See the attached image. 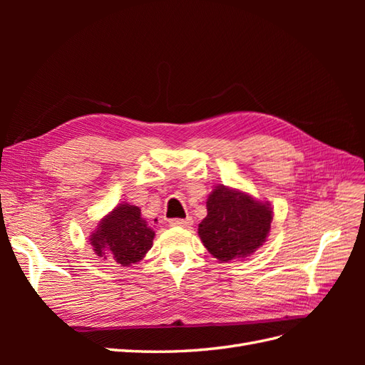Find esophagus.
I'll use <instances>...</instances> for the list:
<instances>
[{"label": "esophagus", "mask_w": 365, "mask_h": 365, "mask_svg": "<svg viewBox=\"0 0 365 365\" xmlns=\"http://www.w3.org/2000/svg\"><path fill=\"white\" fill-rule=\"evenodd\" d=\"M192 224H193V219L192 217H185V219L175 217V219H170V225H173V227L187 228V227H190Z\"/></svg>", "instance_id": "34e87169"}]
</instances>
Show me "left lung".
Returning a JSON list of instances; mask_svg holds the SVG:
<instances>
[{"mask_svg": "<svg viewBox=\"0 0 365 365\" xmlns=\"http://www.w3.org/2000/svg\"><path fill=\"white\" fill-rule=\"evenodd\" d=\"M272 210L239 190L217 185L207 200V216L197 228L204 247L220 262L256 251L271 228Z\"/></svg>", "mask_w": 365, "mask_h": 365, "instance_id": "1", "label": "left lung"}]
</instances>
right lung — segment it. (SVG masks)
<instances>
[{
  "instance_id": "1",
  "label": "right lung",
  "mask_w": 365,
  "mask_h": 365,
  "mask_svg": "<svg viewBox=\"0 0 365 365\" xmlns=\"http://www.w3.org/2000/svg\"><path fill=\"white\" fill-rule=\"evenodd\" d=\"M153 236L155 231L141 217L137 205L120 204L101 220L90 240L97 256L129 267L145 257Z\"/></svg>"
}]
</instances>
